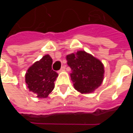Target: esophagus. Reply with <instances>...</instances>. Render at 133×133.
Instances as JSON below:
<instances>
[{
  "label": "esophagus",
  "mask_w": 133,
  "mask_h": 133,
  "mask_svg": "<svg viewBox=\"0 0 133 133\" xmlns=\"http://www.w3.org/2000/svg\"><path fill=\"white\" fill-rule=\"evenodd\" d=\"M65 68H66V65H63L62 68H61V70H64L65 69Z\"/></svg>",
  "instance_id": "obj_1"
}]
</instances>
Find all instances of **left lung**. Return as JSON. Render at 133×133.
Returning a JSON list of instances; mask_svg holds the SVG:
<instances>
[{"label": "left lung", "instance_id": "8db88e82", "mask_svg": "<svg viewBox=\"0 0 133 133\" xmlns=\"http://www.w3.org/2000/svg\"><path fill=\"white\" fill-rule=\"evenodd\" d=\"M67 61L75 90L81 93H90L101 85L104 67L98 59L81 50L67 55Z\"/></svg>", "mask_w": 133, "mask_h": 133}]
</instances>
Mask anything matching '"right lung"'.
<instances>
[{"label":"right lung","mask_w":133,"mask_h":133,"mask_svg":"<svg viewBox=\"0 0 133 133\" xmlns=\"http://www.w3.org/2000/svg\"><path fill=\"white\" fill-rule=\"evenodd\" d=\"M52 64L51 57L45 55L30 66L25 74L28 88L38 98H47L54 89V82L58 75L52 69Z\"/></svg>","instance_id":"add662e5"}]
</instances>
